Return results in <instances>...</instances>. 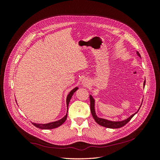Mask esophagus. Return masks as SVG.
Instances as JSON below:
<instances>
[{
    "label": "esophagus",
    "instance_id": "obj_1",
    "mask_svg": "<svg viewBox=\"0 0 160 160\" xmlns=\"http://www.w3.org/2000/svg\"><path fill=\"white\" fill-rule=\"evenodd\" d=\"M83 83H84V85H87V82L86 81H83Z\"/></svg>",
    "mask_w": 160,
    "mask_h": 160
}]
</instances>
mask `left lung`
<instances>
[{"mask_svg": "<svg viewBox=\"0 0 160 160\" xmlns=\"http://www.w3.org/2000/svg\"><path fill=\"white\" fill-rule=\"evenodd\" d=\"M137 55L139 57H141V55L139 53L138 51L136 52ZM145 84H146V80L144 81V83H143V87H145ZM89 99H90V109H91V112L92 115H93V118L95 119V122L98 123L99 125H101V126H103L105 128H111V129H116V128H120L123 126H124L125 125H126L129 121L132 119V118L133 117V116L136 114L138 111L139 110L140 108H141V106H140L139 109L138 110L137 112H135V113H133V115H132L130 116L129 118H128L126 119H124L123 121H120V122H112V121H109V120H107L105 119H103V118H98V116L96 115L95 113V100L93 98V97H92L91 95L89 96Z\"/></svg>", "mask_w": 160, "mask_h": 160, "instance_id": "left-lung-1", "label": "left lung"}]
</instances>
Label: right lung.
Listing matches in <instances>:
<instances>
[{"label":"right lung","mask_w":160,"mask_h":160,"mask_svg":"<svg viewBox=\"0 0 160 160\" xmlns=\"http://www.w3.org/2000/svg\"><path fill=\"white\" fill-rule=\"evenodd\" d=\"M78 89V88H75L72 91H70V93L68 94L67 97V109H68V106H69V101L72 98V95L75 93V92ZM68 112V111H67ZM67 118V113L64 116L63 118L62 119L56 121V122H51V123H45V124H40V123H32L35 127L39 128V129H54L56 128L59 127L60 125H61L62 123H63Z\"/></svg>","instance_id":"add662e5"}]
</instances>
